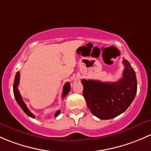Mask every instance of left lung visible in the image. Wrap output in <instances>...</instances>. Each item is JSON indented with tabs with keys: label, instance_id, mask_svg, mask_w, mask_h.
<instances>
[{
	"label": "left lung",
	"instance_id": "8db88e82",
	"mask_svg": "<svg viewBox=\"0 0 151 151\" xmlns=\"http://www.w3.org/2000/svg\"><path fill=\"white\" fill-rule=\"evenodd\" d=\"M122 78L116 82L81 80L83 95L90 111L102 120L113 119L124 113L134 99L137 93L135 72L127 60Z\"/></svg>",
	"mask_w": 151,
	"mask_h": 151
}]
</instances>
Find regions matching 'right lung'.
<instances>
[{
  "label": "right lung",
  "mask_w": 151,
  "mask_h": 151,
  "mask_svg": "<svg viewBox=\"0 0 151 151\" xmlns=\"http://www.w3.org/2000/svg\"><path fill=\"white\" fill-rule=\"evenodd\" d=\"M19 77H20V73L19 72H17L16 74V76H15L14 78V86H13V90H14V94L15 99H16L18 105L21 107L22 109L23 110V111L27 115V116H29V117L34 119L35 118V116L29 111L27 107L26 106L25 103L23 101L22 98V96L20 94L19 91L18 89V85L19 83ZM70 90V84L69 82H67L64 85V87H63V97H65L67 94L69 93ZM60 110H57V112L54 114V116H57L60 113Z\"/></svg>",
  "instance_id": "add662e5"
}]
</instances>
